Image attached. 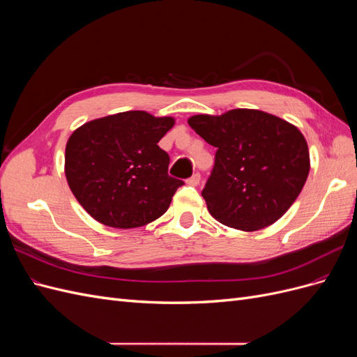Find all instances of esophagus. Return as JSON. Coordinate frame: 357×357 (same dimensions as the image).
I'll return each instance as SVG.
<instances>
[{
	"label": "esophagus",
	"instance_id": "1",
	"mask_svg": "<svg viewBox=\"0 0 357 357\" xmlns=\"http://www.w3.org/2000/svg\"><path fill=\"white\" fill-rule=\"evenodd\" d=\"M199 181H201V176L197 172V174H193V176L188 180V185H190V186H198Z\"/></svg>",
	"mask_w": 357,
	"mask_h": 357
}]
</instances>
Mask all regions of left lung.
<instances>
[{
	"instance_id": "obj_1",
	"label": "left lung",
	"mask_w": 357,
	"mask_h": 357,
	"mask_svg": "<svg viewBox=\"0 0 357 357\" xmlns=\"http://www.w3.org/2000/svg\"><path fill=\"white\" fill-rule=\"evenodd\" d=\"M188 123L218 149L202 190L215 220L253 232L290 208L310 172L308 144L295 125L252 109L195 114Z\"/></svg>"
}]
</instances>
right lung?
<instances>
[{
	"label": "right lung",
	"instance_id": "add662e5",
	"mask_svg": "<svg viewBox=\"0 0 357 357\" xmlns=\"http://www.w3.org/2000/svg\"><path fill=\"white\" fill-rule=\"evenodd\" d=\"M176 119L131 110L93 119L70 135L66 177L92 218L132 229L164 214L183 185L168 176L169 156L158 143Z\"/></svg>",
	"mask_w": 357,
	"mask_h": 357
}]
</instances>
